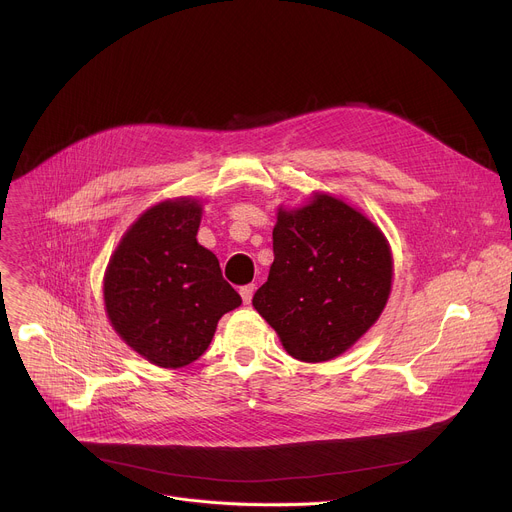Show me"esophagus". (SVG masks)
<instances>
[{"label": "esophagus", "mask_w": 512, "mask_h": 512, "mask_svg": "<svg viewBox=\"0 0 512 512\" xmlns=\"http://www.w3.org/2000/svg\"><path fill=\"white\" fill-rule=\"evenodd\" d=\"M255 283H249V285H243L241 287V298H243V304H251L253 300V294H255Z\"/></svg>", "instance_id": "esophagus-1"}]
</instances>
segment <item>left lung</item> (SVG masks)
I'll list each match as a JSON object with an SVG mask.
<instances>
[{"instance_id":"left-lung-1","label":"left lung","mask_w":512,"mask_h":512,"mask_svg":"<svg viewBox=\"0 0 512 512\" xmlns=\"http://www.w3.org/2000/svg\"><path fill=\"white\" fill-rule=\"evenodd\" d=\"M273 255L253 306L298 360L324 362L346 352L391 296L387 237L332 194L314 192L304 206L277 208Z\"/></svg>"}]
</instances>
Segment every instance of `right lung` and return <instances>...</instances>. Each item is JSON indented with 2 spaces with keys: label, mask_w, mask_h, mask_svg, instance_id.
Listing matches in <instances>:
<instances>
[{
  "label": "right lung",
  "mask_w": 512,
  "mask_h": 512,
  "mask_svg": "<svg viewBox=\"0 0 512 512\" xmlns=\"http://www.w3.org/2000/svg\"><path fill=\"white\" fill-rule=\"evenodd\" d=\"M202 204L180 196L137 216L113 251L105 277V312L137 354L162 369L194 362L216 324L241 306L212 251L196 241Z\"/></svg>",
  "instance_id": "right-lung-1"
}]
</instances>
